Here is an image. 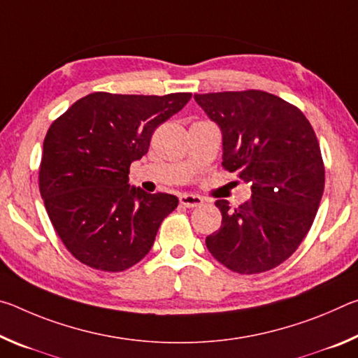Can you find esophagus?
Masks as SVG:
<instances>
[{
	"mask_svg": "<svg viewBox=\"0 0 358 358\" xmlns=\"http://www.w3.org/2000/svg\"><path fill=\"white\" fill-rule=\"evenodd\" d=\"M180 203L187 208L201 207L203 203V199L201 196H194V194H183V196H180Z\"/></svg>",
	"mask_w": 358,
	"mask_h": 358,
	"instance_id": "1",
	"label": "esophagus"
}]
</instances>
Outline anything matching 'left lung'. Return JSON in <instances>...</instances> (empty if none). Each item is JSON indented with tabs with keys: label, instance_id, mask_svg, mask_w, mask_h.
Returning a JSON list of instances; mask_svg holds the SVG:
<instances>
[{
	"label": "left lung",
	"instance_id": "8db88e82",
	"mask_svg": "<svg viewBox=\"0 0 358 358\" xmlns=\"http://www.w3.org/2000/svg\"><path fill=\"white\" fill-rule=\"evenodd\" d=\"M222 134V167L251 183L240 207L216 201L220 230L205 243L217 262L241 275L262 273L295 252L316 217L325 171L317 137L299 108L248 90L194 94Z\"/></svg>",
	"mask_w": 358,
	"mask_h": 358
}]
</instances>
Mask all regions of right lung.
<instances>
[{"label": "right lung", "instance_id": "add662e5", "mask_svg": "<svg viewBox=\"0 0 358 358\" xmlns=\"http://www.w3.org/2000/svg\"><path fill=\"white\" fill-rule=\"evenodd\" d=\"M191 96L92 93L48 128L39 169L41 196L58 237L82 264L123 271L151 250L178 199L131 186L129 167L148 153L157 126L180 112Z\"/></svg>", "mask_w": 358, "mask_h": 358}]
</instances>
